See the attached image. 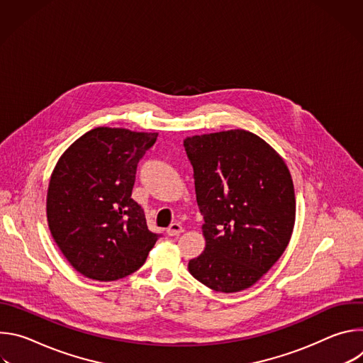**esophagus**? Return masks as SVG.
<instances>
[{"mask_svg": "<svg viewBox=\"0 0 363 363\" xmlns=\"http://www.w3.org/2000/svg\"><path fill=\"white\" fill-rule=\"evenodd\" d=\"M168 235H179L181 233H184V227L179 223H172L168 230H167Z\"/></svg>", "mask_w": 363, "mask_h": 363, "instance_id": "esophagus-1", "label": "esophagus"}]
</instances>
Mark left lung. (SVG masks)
Segmentation results:
<instances>
[{
	"mask_svg": "<svg viewBox=\"0 0 363 363\" xmlns=\"http://www.w3.org/2000/svg\"><path fill=\"white\" fill-rule=\"evenodd\" d=\"M184 146L206 241L188 270L216 291L245 290L290 241L296 217L291 175L267 142L242 129L186 138Z\"/></svg>",
	"mask_w": 363,
	"mask_h": 363,
	"instance_id": "obj_1",
	"label": "left lung"
}]
</instances>
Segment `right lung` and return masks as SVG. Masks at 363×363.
I'll return each instance as SVG.
<instances>
[{
	"label": "right lung",
	"instance_id": "right-lung-1",
	"mask_svg": "<svg viewBox=\"0 0 363 363\" xmlns=\"http://www.w3.org/2000/svg\"><path fill=\"white\" fill-rule=\"evenodd\" d=\"M158 133L96 128L59 160L47 192L48 227L84 277L123 279L143 266L161 234L147 230L132 189L138 162Z\"/></svg>",
	"mask_w": 363,
	"mask_h": 363
}]
</instances>
